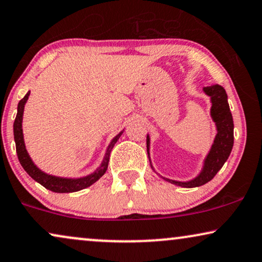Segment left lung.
<instances>
[{"label":"left lung","instance_id":"8db88e82","mask_svg":"<svg viewBox=\"0 0 262 262\" xmlns=\"http://www.w3.org/2000/svg\"><path fill=\"white\" fill-rule=\"evenodd\" d=\"M204 91L206 92V95L211 97V115L215 124H217L218 133L214 139V144L212 146L206 160H205L204 170L196 179L189 181V182H177V181L164 179L184 188L200 187L202 184L210 182L228 160L233 146V121L225 90L221 85H212L205 87ZM148 142L149 139L147 137V153Z\"/></svg>","mask_w":262,"mask_h":262}]
</instances>
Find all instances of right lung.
I'll return each instance as SVG.
<instances>
[{"instance_id":"add662e5","label":"right lung","mask_w":262,"mask_h":262,"mask_svg":"<svg viewBox=\"0 0 262 262\" xmlns=\"http://www.w3.org/2000/svg\"><path fill=\"white\" fill-rule=\"evenodd\" d=\"M29 96H30V91L26 93V96L20 100L19 104H17V114L13 124L16 155H17V158H19L20 164H21V166L24 167V170H25V171L29 173L34 181H37L38 183H40L41 186L47 188V189L55 191V193H73V191H78V190L83 189V188L90 187L91 184H93L96 181H98L106 171L111 149H113L114 145L116 144V141L118 140V138L121 137L122 133L118 134L117 137L114 139L113 142L110 144L109 148H107V151L105 153V158H104L99 169H97L96 171L91 173L90 176L83 177V179H79V180H68V179H60V177L47 175V173L40 171V170L32 163V160H31V158L26 152L25 144H24L21 122H23L24 106H25L26 100L29 99Z\"/></svg>"}]
</instances>
